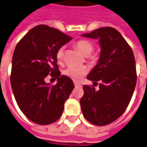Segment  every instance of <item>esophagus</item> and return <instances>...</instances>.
I'll list each match as a JSON object with an SVG mask.
<instances>
[{
	"instance_id": "34e87169",
	"label": "esophagus",
	"mask_w": 147,
	"mask_h": 147,
	"mask_svg": "<svg viewBox=\"0 0 147 147\" xmlns=\"http://www.w3.org/2000/svg\"><path fill=\"white\" fill-rule=\"evenodd\" d=\"M75 87H76V88H78V87H82V85L80 84H79V83H76V82H75Z\"/></svg>"
}]
</instances>
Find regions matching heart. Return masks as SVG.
<instances>
[{
    "label": "heart",
    "instance_id": "b5f03b06",
    "mask_svg": "<svg viewBox=\"0 0 147 147\" xmlns=\"http://www.w3.org/2000/svg\"><path fill=\"white\" fill-rule=\"evenodd\" d=\"M76 47L80 52L88 56L92 52L94 46L92 42L87 39H80L76 42ZM56 59L59 62H62L64 57V47H61L57 50L56 51ZM92 57L91 55H89ZM88 72V68L85 66H80V67H68L67 69L64 70L63 73L66 76L69 77L70 79L73 80L74 81H80L82 78L84 77Z\"/></svg>",
    "mask_w": 147,
    "mask_h": 147
}]
</instances>
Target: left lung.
I'll use <instances>...</instances> for the list:
<instances>
[{
    "mask_svg": "<svg viewBox=\"0 0 147 147\" xmlns=\"http://www.w3.org/2000/svg\"><path fill=\"white\" fill-rule=\"evenodd\" d=\"M82 36L99 39L101 48L98 63L87 77L94 83L100 81L99 90L83 86L84 96L80 101L82 113L93 125H109L121 116L132 97L137 82L134 55L114 28H99Z\"/></svg>",
    "mask_w": 147,
    "mask_h": 147,
    "instance_id": "8db88e82",
    "label": "left lung"
}]
</instances>
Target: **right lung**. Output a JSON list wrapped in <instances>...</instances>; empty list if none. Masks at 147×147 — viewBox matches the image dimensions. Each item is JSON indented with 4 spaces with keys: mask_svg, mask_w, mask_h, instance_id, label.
Instances as JSON below:
<instances>
[{
    "mask_svg": "<svg viewBox=\"0 0 147 147\" xmlns=\"http://www.w3.org/2000/svg\"><path fill=\"white\" fill-rule=\"evenodd\" d=\"M71 39L55 28L38 25L15 47L11 87L20 109L34 123L49 125L56 121L75 88L69 77L61 76L55 55L57 50ZM48 74L57 79L55 86L45 83Z\"/></svg>",
    "mask_w": 147,
    "mask_h": 147,
    "instance_id": "obj_1",
    "label": "right lung"
}]
</instances>
